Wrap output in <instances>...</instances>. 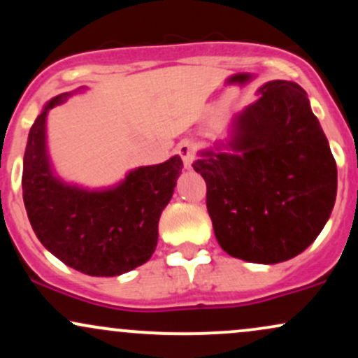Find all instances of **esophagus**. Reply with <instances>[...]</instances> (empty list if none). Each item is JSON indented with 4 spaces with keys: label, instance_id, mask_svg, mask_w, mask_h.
<instances>
[{
    "label": "esophagus",
    "instance_id": "esophagus-1",
    "mask_svg": "<svg viewBox=\"0 0 358 358\" xmlns=\"http://www.w3.org/2000/svg\"><path fill=\"white\" fill-rule=\"evenodd\" d=\"M176 153H178L180 158L183 159L185 168H190L193 159H195V143L190 141V139H185V141L178 143V146H176Z\"/></svg>",
    "mask_w": 358,
    "mask_h": 358
}]
</instances>
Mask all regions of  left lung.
Segmentation results:
<instances>
[{"instance_id":"8db88e82","label":"left lung","mask_w":358,"mask_h":358,"mask_svg":"<svg viewBox=\"0 0 358 358\" xmlns=\"http://www.w3.org/2000/svg\"><path fill=\"white\" fill-rule=\"evenodd\" d=\"M234 117L227 145L202 151L192 166L207 183L220 248L232 257L276 264L303 252L330 219L336 163L305 89L271 80Z\"/></svg>"}]
</instances>
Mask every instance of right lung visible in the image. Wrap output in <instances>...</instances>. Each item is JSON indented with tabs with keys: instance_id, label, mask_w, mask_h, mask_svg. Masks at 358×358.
<instances>
[{
	"instance_id": "1",
	"label": "right lung",
	"mask_w": 358,
	"mask_h": 358,
	"mask_svg": "<svg viewBox=\"0 0 358 358\" xmlns=\"http://www.w3.org/2000/svg\"><path fill=\"white\" fill-rule=\"evenodd\" d=\"M69 92L45 106L23 156V202L38 241L64 264L89 276H119L153 256L158 222L182 173V158L139 166L114 188L89 192L53 175L45 145L47 114Z\"/></svg>"
}]
</instances>
